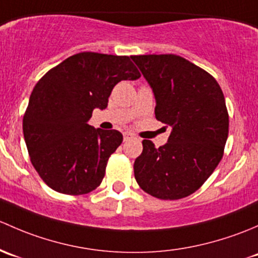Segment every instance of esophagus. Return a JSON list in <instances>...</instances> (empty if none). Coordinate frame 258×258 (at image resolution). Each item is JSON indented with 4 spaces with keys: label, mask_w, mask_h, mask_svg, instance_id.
I'll use <instances>...</instances> for the list:
<instances>
[{
    "label": "esophagus",
    "mask_w": 258,
    "mask_h": 258,
    "mask_svg": "<svg viewBox=\"0 0 258 258\" xmlns=\"http://www.w3.org/2000/svg\"><path fill=\"white\" fill-rule=\"evenodd\" d=\"M134 138V135L130 134V133H124V142H128V140L133 139Z\"/></svg>",
    "instance_id": "1"
}]
</instances>
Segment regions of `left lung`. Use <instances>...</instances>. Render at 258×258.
Here are the masks:
<instances>
[{
    "mask_svg": "<svg viewBox=\"0 0 258 258\" xmlns=\"http://www.w3.org/2000/svg\"><path fill=\"white\" fill-rule=\"evenodd\" d=\"M155 97V116L171 126L168 143L143 140L135 159L139 186L154 198L177 200L195 192L224 155L228 114L216 79L175 54L132 55Z\"/></svg>",
    "mask_w": 258,
    "mask_h": 258,
    "instance_id": "left-lung-1",
    "label": "left lung"
}]
</instances>
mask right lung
<instances>
[{
    "label": "right lung",
    "instance_id": "add662e5",
    "mask_svg": "<svg viewBox=\"0 0 258 258\" xmlns=\"http://www.w3.org/2000/svg\"><path fill=\"white\" fill-rule=\"evenodd\" d=\"M138 78L128 55L82 52L39 79L23 116V135L32 165L50 188L83 195L99 186L123 135L94 129L88 120L95 108L108 107L116 83Z\"/></svg>",
    "mask_w": 258,
    "mask_h": 258
}]
</instances>
